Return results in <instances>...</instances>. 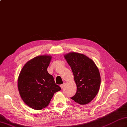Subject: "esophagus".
<instances>
[{
  "label": "esophagus",
  "instance_id": "1",
  "mask_svg": "<svg viewBox=\"0 0 127 127\" xmlns=\"http://www.w3.org/2000/svg\"><path fill=\"white\" fill-rule=\"evenodd\" d=\"M61 88L62 89V88H64V86H65V83H63V84H62V85H61Z\"/></svg>",
  "mask_w": 127,
  "mask_h": 127
}]
</instances>
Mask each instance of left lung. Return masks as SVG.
Segmentation results:
<instances>
[{
    "mask_svg": "<svg viewBox=\"0 0 127 127\" xmlns=\"http://www.w3.org/2000/svg\"><path fill=\"white\" fill-rule=\"evenodd\" d=\"M70 66L77 86L76 94L71 99L81 105L87 104L98 94L100 75L94 62L87 56L76 52L65 55Z\"/></svg>",
    "mask_w": 127,
    "mask_h": 127,
    "instance_id": "left-lung-1",
    "label": "left lung"
}]
</instances>
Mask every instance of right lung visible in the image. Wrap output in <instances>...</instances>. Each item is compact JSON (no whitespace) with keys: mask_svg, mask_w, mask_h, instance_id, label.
Segmentation results:
<instances>
[{"mask_svg":"<svg viewBox=\"0 0 127 127\" xmlns=\"http://www.w3.org/2000/svg\"><path fill=\"white\" fill-rule=\"evenodd\" d=\"M50 56H40L27 63L18 79V88L23 101L32 109L41 110L49 104L54 94L61 90L47 68Z\"/></svg>","mask_w":127,"mask_h":127,"instance_id":"obj_1","label":"right lung"}]
</instances>
